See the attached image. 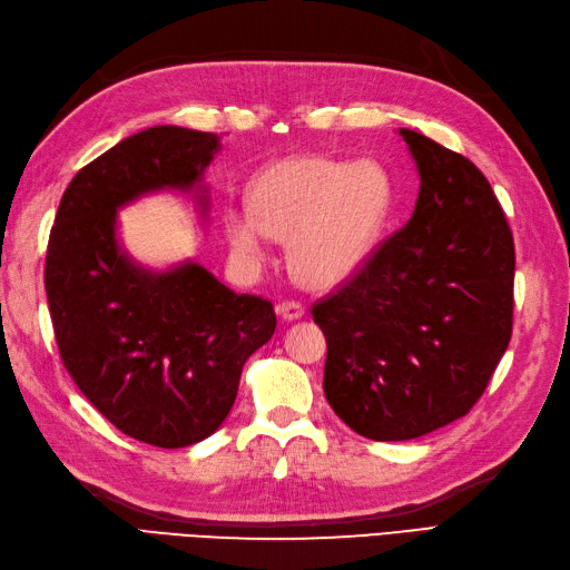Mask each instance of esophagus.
<instances>
[{
    "label": "esophagus",
    "instance_id": "esophagus-1",
    "mask_svg": "<svg viewBox=\"0 0 570 570\" xmlns=\"http://www.w3.org/2000/svg\"><path fill=\"white\" fill-rule=\"evenodd\" d=\"M277 314H281V320L285 322H297L305 317V307H302L299 302H281V305H277Z\"/></svg>",
    "mask_w": 570,
    "mask_h": 570
}]
</instances>
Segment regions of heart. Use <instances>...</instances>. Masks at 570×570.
<instances>
[{"label": "heart", "mask_w": 570, "mask_h": 570, "mask_svg": "<svg viewBox=\"0 0 570 570\" xmlns=\"http://www.w3.org/2000/svg\"><path fill=\"white\" fill-rule=\"evenodd\" d=\"M250 207L224 212L234 261L258 271L273 238H287L289 268L309 287H336L373 253L392 205V185L375 160L293 156L265 166L248 187Z\"/></svg>", "instance_id": "obj_1"}]
</instances>
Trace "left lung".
Returning a JSON list of instances; mask_svg holds the SVG:
<instances>
[{"label": "left lung", "instance_id": "left-lung-1", "mask_svg": "<svg viewBox=\"0 0 570 570\" xmlns=\"http://www.w3.org/2000/svg\"><path fill=\"white\" fill-rule=\"evenodd\" d=\"M420 173L412 219L334 297L324 395L353 432L407 441L461 420L512 336L514 242L471 160L397 129Z\"/></svg>", "mask_w": 570, "mask_h": 570}]
</instances>
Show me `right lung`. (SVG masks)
<instances>
[{
    "label": "right lung",
    "mask_w": 570,
    "mask_h": 570,
    "mask_svg": "<svg viewBox=\"0 0 570 570\" xmlns=\"http://www.w3.org/2000/svg\"><path fill=\"white\" fill-rule=\"evenodd\" d=\"M217 134L150 126L85 166L60 199L46 295L60 358L126 436L183 449L229 416L244 363L275 332L268 299L236 295L187 258L150 268L124 248L119 212L156 193L193 195L209 222L205 170Z\"/></svg>",
    "instance_id": "add662e5"
}]
</instances>
